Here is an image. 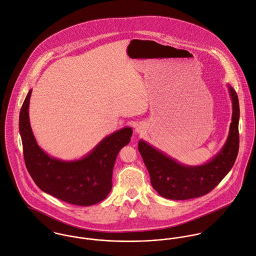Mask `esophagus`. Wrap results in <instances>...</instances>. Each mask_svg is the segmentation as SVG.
<instances>
[{
    "label": "esophagus",
    "mask_w": 256,
    "mask_h": 256,
    "mask_svg": "<svg viewBox=\"0 0 256 256\" xmlns=\"http://www.w3.org/2000/svg\"><path fill=\"white\" fill-rule=\"evenodd\" d=\"M135 131H136L137 133H142V132H144V131H145L144 125H142V124H137L136 127H135Z\"/></svg>",
    "instance_id": "34e87169"
}]
</instances>
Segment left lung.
I'll list each match as a JSON object with an SVG mask.
<instances>
[{
	"label": "left lung",
	"mask_w": 256,
	"mask_h": 256,
	"mask_svg": "<svg viewBox=\"0 0 256 256\" xmlns=\"http://www.w3.org/2000/svg\"><path fill=\"white\" fill-rule=\"evenodd\" d=\"M232 104V123L224 145L209 162L201 166H186L166 156L144 140L138 150L150 174L154 189L172 200H187L213 190L232 170L238 152L240 104L236 90L228 84Z\"/></svg>",
	"instance_id": "left-lung-1"
}]
</instances>
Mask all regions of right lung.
<instances>
[{
  "label": "right lung",
  "instance_id": "obj_1",
  "mask_svg": "<svg viewBox=\"0 0 256 256\" xmlns=\"http://www.w3.org/2000/svg\"><path fill=\"white\" fill-rule=\"evenodd\" d=\"M30 90L20 112V133L26 168L37 186L64 202L90 206L106 198L119 150L129 144L132 128H122L102 139L84 158L62 160L38 146L30 123Z\"/></svg>",
  "mask_w": 256,
  "mask_h": 256
}]
</instances>
